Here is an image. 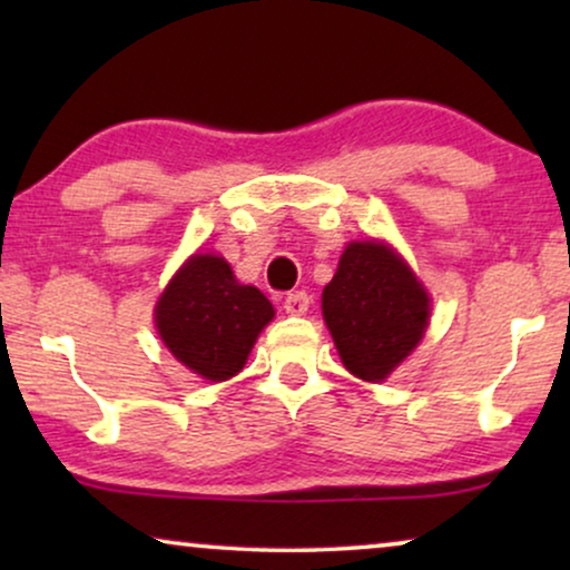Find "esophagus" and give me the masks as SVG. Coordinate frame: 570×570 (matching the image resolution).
<instances>
[{
	"mask_svg": "<svg viewBox=\"0 0 570 570\" xmlns=\"http://www.w3.org/2000/svg\"><path fill=\"white\" fill-rule=\"evenodd\" d=\"M308 303H311L308 293L295 291V293H287V295H285L283 308H285L291 316H301V314H306V311H308Z\"/></svg>",
	"mask_w": 570,
	"mask_h": 570,
	"instance_id": "obj_1",
	"label": "esophagus"
}]
</instances>
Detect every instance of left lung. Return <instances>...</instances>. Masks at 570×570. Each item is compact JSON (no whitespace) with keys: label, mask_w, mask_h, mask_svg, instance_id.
Here are the masks:
<instances>
[{"label":"left lung","mask_w":570,"mask_h":570,"mask_svg":"<svg viewBox=\"0 0 570 570\" xmlns=\"http://www.w3.org/2000/svg\"><path fill=\"white\" fill-rule=\"evenodd\" d=\"M322 314L345 368L379 384L423 340L431 298L392 246L353 240L324 287Z\"/></svg>","instance_id":"obj_1"}]
</instances>
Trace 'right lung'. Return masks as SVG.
<instances>
[{
  "label": "right lung",
  "instance_id": "right-lung-1",
  "mask_svg": "<svg viewBox=\"0 0 570 570\" xmlns=\"http://www.w3.org/2000/svg\"><path fill=\"white\" fill-rule=\"evenodd\" d=\"M275 308L259 287L240 285L217 254H194L155 306V326L178 363L207 381L244 368Z\"/></svg>",
  "mask_w": 570,
  "mask_h": 570
}]
</instances>
